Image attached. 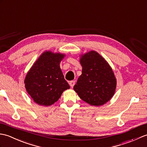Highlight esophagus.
Masks as SVG:
<instances>
[{"mask_svg": "<svg viewBox=\"0 0 147 147\" xmlns=\"http://www.w3.org/2000/svg\"><path fill=\"white\" fill-rule=\"evenodd\" d=\"M69 84H70V86L71 87H73L74 86V85H75V81H74V80L70 81V82H69Z\"/></svg>", "mask_w": 147, "mask_h": 147, "instance_id": "esophagus-1", "label": "esophagus"}]
</instances>
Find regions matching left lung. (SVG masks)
I'll return each instance as SVG.
<instances>
[{
	"mask_svg": "<svg viewBox=\"0 0 147 147\" xmlns=\"http://www.w3.org/2000/svg\"><path fill=\"white\" fill-rule=\"evenodd\" d=\"M82 75L74 90L90 106H100L108 102L115 93L116 79L107 61L96 51L81 55Z\"/></svg>",
	"mask_w": 147,
	"mask_h": 147,
	"instance_id": "left-lung-1",
	"label": "left lung"
}]
</instances>
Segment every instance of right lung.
I'll use <instances>...</instances> for the list:
<instances>
[{
    "label": "right lung",
    "mask_w": 147,
    "mask_h": 147,
    "mask_svg": "<svg viewBox=\"0 0 147 147\" xmlns=\"http://www.w3.org/2000/svg\"><path fill=\"white\" fill-rule=\"evenodd\" d=\"M65 55L45 51L32 65L24 79L25 88L38 105L50 106L70 86L64 79L60 63Z\"/></svg>",
    "instance_id": "1"
}]
</instances>
